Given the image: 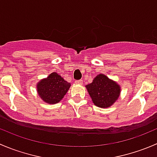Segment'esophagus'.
<instances>
[{
  "mask_svg": "<svg viewBox=\"0 0 157 157\" xmlns=\"http://www.w3.org/2000/svg\"><path fill=\"white\" fill-rule=\"evenodd\" d=\"M75 83H77V84H82L83 83V80H76Z\"/></svg>",
  "mask_w": 157,
  "mask_h": 157,
  "instance_id": "obj_1",
  "label": "esophagus"
}]
</instances>
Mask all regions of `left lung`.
<instances>
[{"instance_id": "left-lung-1", "label": "left lung", "mask_w": 157, "mask_h": 157, "mask_svg": "<svg viewBox=\"0 0 157 157\" xmlns=\"http://www.w3.org/2000/svg\"><path fill=\"white\" fill-rule=\"evenodd\" d=\"M86 88L93 104L102 109L112 106L121 94L120 85L103 74H98Z\"/></svg>"}]
</instances>
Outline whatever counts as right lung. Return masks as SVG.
<instances>
[{"label":"right lung","instance_id":"right-lung-1","mask_svg":"<svg viewBox=\"0 0 157 157\" xmlns=\"http://www.w3.org/2000/svg\"><path fill=\"white\" fill-rule=\"evenodd\" d=\"M70 86L71 83L56 72L50 74L46 78L42 79L36 84L39 96L48 104L59 102L67 93Z\"/></svg>","mask_w":157,"mask_h":157}]
</instances>
